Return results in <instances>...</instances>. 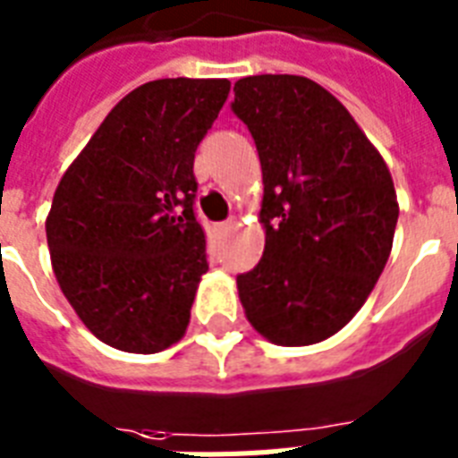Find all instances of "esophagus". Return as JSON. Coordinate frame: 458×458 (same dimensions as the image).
<instances>
[{"label":"esophagus","mask_w":458,"mask_h":458,"mask_svg":"<svg viewBox=\"0 0 458 458\" xmlns=\"http://www.w3.org/2000/svg\"><path fill=\"white\" fill-rule=\"evenodd\" d=\"M235 228H237L235 218H230V221L225 223H218V233H223V235H228V233H233Z\"/></svg>","instance_id":"34e87169"}]
</instances>
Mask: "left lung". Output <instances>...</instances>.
Returning a JSON list of instances; mask_svg holds the SVG:
<instances>
[{
	"label": "left lung",
	"instance_id": "8db88e82",
	"mask_svg": "<svg viewBox=\"0 0 458 458\" xmlns=\"http://www.w3.org/2000/svg\"><path fill=\"white\" fill-rule=\"evenodd\" d=\"M233 92L264 175V257L237 276L244 316L273 344H316L354 318L390 259V168L340 99L304 75H250Z\"/></svg>",
	"mask_w": 458,
	"mask_h": 458
}]
</instances>
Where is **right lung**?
I'll list each match as a JSON object with an SVG mask.
<instances>
[{"mask_svg": "<svg viewBox=\"0 0 458 458\" xmlns=\"http://www.w3.org/2000/svg\"><path fill=\"white\" fill-rule=\"evenodd\" d=\"M225 78H164L109 111L47 214L61 293L97 340L157 354L185 335L208 271L194 218V152L228 99Z\"/></svg>", "mask_w": 458, "mask_h": 458, "instance_id": "right-lung-1", "label": "right lung"}]
</instances>
